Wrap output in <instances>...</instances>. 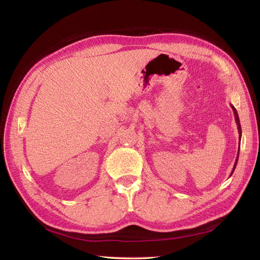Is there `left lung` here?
<instances>
[{
    "mask_svg": "<svg viewBox=\"0 0 260 260\" xmlns=\"http://www.w3.org/2000/svg\"><path fill=\"white\" fill-rule=\"evenodd\" d=\"M231 108H233V110H234V114H235V120H236V123H237V125H238V132H239V140L241 139V126H240V120H239V116H238V113H237V110H236V108L233 106V105H231ZM238 157H239V151H238V156H237V158H236V162H235V165H234V169H233V172H231V174L234 173V171H235V169H236V167H237V162H238Z\"/></svg>",
    "mask_w": 260,
    "mask_h": 260,
    "instance_id": "obj_1",
    "label": "left lung"
}]
</instances>
